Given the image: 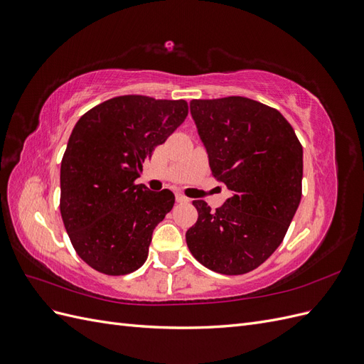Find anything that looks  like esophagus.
Segmentation results:
<instances>
[{
  "label": "esophagus",
  "instance_id": "obj_1",
  "mask_svg": "<svg viewBox=\"0 0 364 364\" xmlns=\"http://www.w3.org/2000/svg\"><path fill=\"white\" fill-rule=\"evenodd\" d=\"M176 200H178L179 203H186V202H190L188 197H185V196H183V194H181V193L176 194Z\"/></svg>",
  "mask_w": 364,
  "mask_h": 364
}]
</instances>
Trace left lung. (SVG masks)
<instances>
[{"instance_id": "obj_1", "label": "left lung", "mask_w": 364, "mask_h": 364, "mask_svg": "<svg viewBox=\"0 0 364 364\" xmlns=\"http://www.w3.org/2000/svg\"><path fill=\"white\" fill-rule=\"evenodd\" d=\"M191 115L213 176L232 193L186 230L193 257L209 270L243 274L278 249L302 196V146L281 112L246 97L193 100Z\"/></svg>"}]
</instances>
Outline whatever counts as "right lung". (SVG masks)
<instances>
[{
  "label": "right lung",
  "instance_id": "add662e5",
  "mask_svg": "<svg viewBox=\"0 0 364 364\" xmlns=\"http://www.w3.org/2000/svg\"><path fill=\"white\" fill-rule=\"evenodd\" d=\"M186 115L185 100L121 95L77 121L60 165V214L77 255L97 272L119 277L146 262L174 194L135 181Z\"/></svg>",
  "mask_w": 364,
  "mask_h": 364
}]
</instances>
